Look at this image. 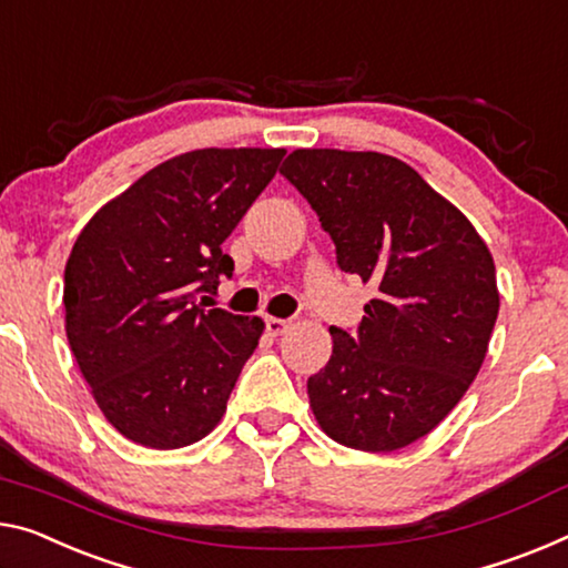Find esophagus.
I'll return each mask as SVG.
<instances>
[{"mask_svg": "<svg viewBox=\"0 0 568 568\" xmlns=\"http://www.w3.org/2000/svg\"><path fill=\"white\" fill-rule=\"evenodd\" d=\"M292 322L290 320H278V317H266V333L268 335H282L290 329Z\"/></svg>", "mask_w": 568, "mask_h": 568, "instance_id": "esophagus-1", "label": "esophagus"}]
</instances>
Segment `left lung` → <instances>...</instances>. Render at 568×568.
Segmentation results:
<instances>
[{
  "instance_id": "obj_1",
  "label": "left lung",
  "mask_w": 568,
  "mask_h": 568,
  "mask_svg": "<svg viewBox=\"0 0 568 568\" xmlns=\"http://www.w3.org/2000/svg\"><path fill=\"white\" fill-rule=\"evenodd\" d=\"M282 174L335 241L337 264L375 286L357 335L329 327L333 355L307 381L337 444L396 452L459 404L500 310L490 248L414 168L381 152L296 150Z\"/></svg>"
}]
</instances>
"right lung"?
I'll list each match as a JSON object with an SVG mask.
<instances>
[{"label":"right lung","instance_id":"add662e5","mask_svg":"<svg viewBox=\"0 0 568 568\" xmlns=\"http://www.w3.org/2000/svg\"><path fill=\"white\" fill-rule=\"evenodd\" d=\"M286 150H195L109 200L65 264V333L95 404L126 439L180 449L211 434L264 320L205 310L231 276L223 241Z\"/></svg>","mask_w":568,"mask_h":568}]
</instances>
